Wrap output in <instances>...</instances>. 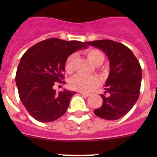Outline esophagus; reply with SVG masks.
Returning a JSON list of instances; mask_svg holds the SVG:
<instances>
[{"mask_svg":"<svg viewBox=\"0 0 157 157\" xmlns=\"http://www.w3.org/2000/svg\"><path fill=\"white\" fill-rule=\"evenodd\" d=\"M80 94H81L82 96H83V97H90V94H86V93H83V92H80Z\"/></svg>","mask_w":157,"mask_h":157,"instance_id":"34e87169","label":"esophagus"}]
</instances>
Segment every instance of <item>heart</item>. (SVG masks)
Masks as SVG:
<instances>
[{
  "label": "heart",
  "mask_w": 157,
  "mask_h": 157,
  "mask_svg": "<svg viewBox=\"0 0 157 157\" xmlns=\"http://www.w3.org/2000/svg\"><path fill=\"white\" fill-rule=\"evenodd\" d=\"M86 55L88 59L95 65H100L103 63L105 59V55L101 51L96 48H90L86 52ZM75 59V55L71 54L67 58L64 63L65 70L67 73H71L74 70ZM101 84L99 78L95 75H75L70 79L69 86L72 90L82 92H91L95 88L98 87Z\"/></svg>",
  "instance_id": "b5f03b06"
}]
</instances>
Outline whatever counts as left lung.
I'll list each match as a JSON object with an SVG mask.
<instances>
[{
	"label": "left lung",
	"mask_w": 157,
	"mask_h": 157,
	"mask_svg": "<svg viewBox=\"0 0 157 157\" xmlns=\"http://www.w3.org/2000/svg\"><path fill=\"white\" fill-rule=\"evenodd\" d=\"M100 48L107 55L110 72L105 83L103 104L94 111L97 116L107 120L123 117L132 109L140 94L141 68L138 59L126 45L112 40L86 42Z\"/></svg>",
	"instance_id": "left-lung-1"
}]
</instances>
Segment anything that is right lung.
I'll list each match as a JSON object with an SVG mask.
<instances>
[{
  "mask_svg": "<svg viewBox=\"0 0 157 157\" xmlns=\"http://www.w3.org/2000/svg\"><path fill=\"white\" fill-rule=\"evenodd\" d=\"M87 47L86 42L52 37L37 43L23 54L16 71V86L20 101L36 120L55 121L66 112L76 92L63 90L57 93L53 86L56 82L63 83L67 58Z\"/></svg>",
  "mask_w": 157,
  "mask_h": 157,
  "instance_id": "1",
  "label": "right lung"
}]
</instances>
